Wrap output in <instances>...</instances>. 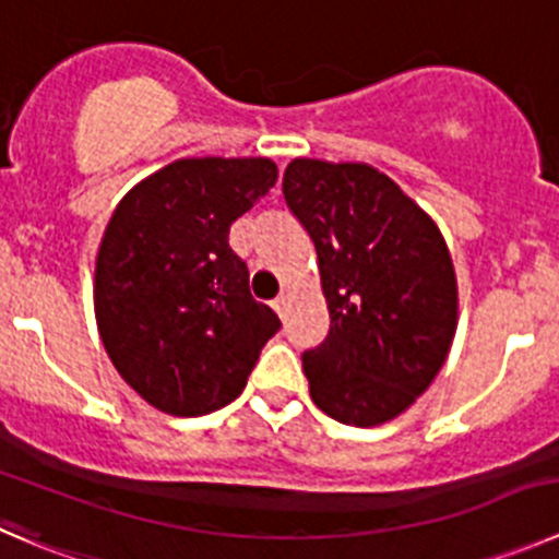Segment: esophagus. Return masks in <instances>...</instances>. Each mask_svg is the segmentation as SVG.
I'll list each match as a JSON object with an SVG mask.
<instances>
[{
  "mask_svg": "<svg viewBox=\"0 0 559 559\" xmlns=\"http://www.w3.org/2000/svg\"><path fill=\"white\" fill-rule=\"evenodd\" d=\"M286 306H289V297H286V295H278L273 300V308H275V313H278V317H284Z\"/></svg>",
  "mask_w": 559,
  "mask_h": 559,
  "instance_id": "34e87169",
  "label": "esophagus"
}]
</instances>
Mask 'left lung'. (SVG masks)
<instances>
[{
    "instance_id": "obj_1",
    "label": "left lung",
    "mask_w": 559,
    "mask_h": 559,
    "mask_svg": "<svg viewBox=\"0 0 559 559\" xmlns=\"http://www.w3.org/2000/svg\"><path fill=\"white\" fill-rule=\"evenodd\" d=\"M284 199L317 248L328 338L302 352L311 399L346 426H379L435 382L459 292L435 221L366 164L297 158Z\"/></svg>"
}]
</instances>
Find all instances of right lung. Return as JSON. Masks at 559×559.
Returning <instances> with one entry per match:
<instances>
[{
	"instance_id": "right-lung-1",
	"label": "right lung",
	"mask_w": 559,
	"mask_h": 559,
	"mask_svg": "<svg viewBox=\"0 0 559 559\" xmlns=\"http://www.w3.org/2000/svg\"><path fill=\"white\" fill-rule=\"evenodd\" d=\"M275 180L267 158H182L114 210L97 251V330L155 409L199 417L231 404L281 330L229 246L231 224Z\"/></svg>"
}]
</instances>
